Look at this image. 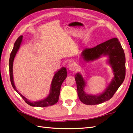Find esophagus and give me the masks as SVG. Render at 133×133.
<instances>
[{
    "instance_id": "esophagus-1",
    "label": "esophagus",
    "mask_w": 133,
    "mask_h": 133,
    "mask_svg": "<svg viewBox=\"0 0 133 133\" xmlns=\"http://www.w3.org/2000/svg\"><path fill=\"white\" fill-rule=\"evenodd\" d=\"M69 69L71 71H74L77 69V65L75 63H71L69 65Z\"/></svg>"
}]
</instances>
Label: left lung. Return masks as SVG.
I'll list each match as a JSON object with an SVG mask.
<instances>
[{"instance_id":"8db88e82","label":"left lung","mask_w":133,"mask_h":133,"mask_svg":"<svg viewBox=\"0 0 133 133\" xmlns=\"http://www.w3.org/2000/svg\"><path fill=\"white\" fill-rule=\"evenodd\" d=\"M103 56L108 57L107 63L111 67L114 75L110 83L103 91L97 95L86 93L84 90L86 87L85 79L80 73L75 74V79L79 98L86 105L99 104L110 99L125 79V57L121 44L117 38H112L92 48L83 49L81 53V59L85 62H91Z\"/></svg>"}]
</instances>
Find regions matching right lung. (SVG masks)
<instances>
[{"mask_svg": "<svg viewBox=\"0 0 133 133\" xmlns=\"http://www.w3.org/2000/svg\"><path fill=\"white\" fill-rule=\"evenodd\" d=\"M23 37L20 36L15 42L13 49L12 50L9 58V73H10V78L12 87H13L14 89L17 91L20 95V96L24 99V100L31 107H45L54 105L57 103L59 100V96L60 95V88L61 85L64 80L65 79L67 76L66 69L65 67L60 68L59 70L56 71L53 76V79L51 83L49 94L48 95L46 98H44L38 101L31 102V100L28 99L25 96H24L21 92H20L16 88L13 78V62L15 57V55L18 51L20 46L23 42Z\"/></svg>", "mask_w": 133, "mask_h": 133, "instance_id": "obj_1", "label": "right lung"}]
</instances>
